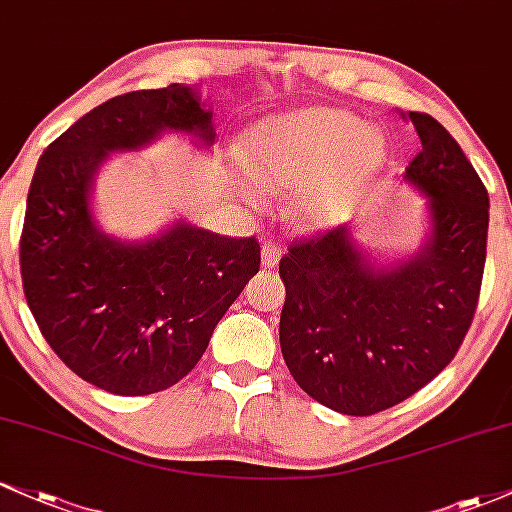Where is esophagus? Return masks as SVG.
I'll use <instances>...</instances> for the list:
<instances>
[{
	"instance_id": "obj_1",
	"label": "esophagus",
	"mask_w": 512,
	"mask_h": 512,
	"mask_svg": "<svg viewBox=\"0 0 512 512\" xmlns=\"http://www.w3.org/2000/svg\"><path fill=\"white\" fill-rule=\"evenodd\" d=\"M282 252V245L265 240L262 243V267H277L279 260H282Z\"/></svg>"
}]
</instances>
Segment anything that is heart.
<instances>
[{"mask_svg": "<svg viewBox=\"0 0 512 512\" xmlns=\"http://www.w3.org/2000/svg\"><path fill=\"white\" fill-rule=\"evenodd\" d=\"M386 140L345 109L311 106L260 121L235 155L245 201H265L267 187H294V213L306 223L338 221L381 170Z\"/></svg>", "mask_w": 512, "mask_h": 512, "instance_id": "heart-1", "label": "heart"}]
</instances>
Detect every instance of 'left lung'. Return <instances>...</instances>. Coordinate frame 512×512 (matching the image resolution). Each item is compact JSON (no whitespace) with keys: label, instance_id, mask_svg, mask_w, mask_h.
<instances>
[{"label":"left lung","instance_id":"left-lung-1","mask_svg":"<svg viewBox=\"0 0 512 512\" xmlns=\"http://www.w3.org/2000/svg\"><path fill=\"white\" fill-rule=\"evenodd\" d=\"M403 119L420 138L403 174L430 218L420 252L379 265L338 226L291 243L279 262L286 367L308 396L345 415L386 411L430 384L464 342L484 279V182L440 121L420 111Z\"/></svg>","mask_w":512,"mask_h":512}]
</instances>
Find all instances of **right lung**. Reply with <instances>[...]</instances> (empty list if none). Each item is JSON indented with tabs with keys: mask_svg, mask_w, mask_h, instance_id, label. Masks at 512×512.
<instances>
[{
	"mask_svg": "<svg viewBox=\"0 0 512 512\" xmlns=\"http://www.w3.org/2000/svg\"><path fill=\"white\" fill-rule=\"evenodd\" d=\"M211 119L187 84L138 89L84 114L38 160L19 247L24 294L55 355L97 389L148 396L184 379L260 272L255 238L179 221L128 243L94 221V177L109 153L140 150L165 131L209 148Z\"/></svg>",
	"mask_w": 512,
	"mask_h": 512,
	"instance_id": "right-lung-1",
	"label": "right lung"
}]
</instances>
